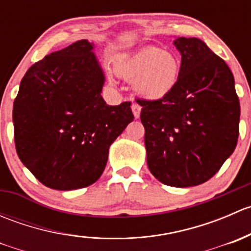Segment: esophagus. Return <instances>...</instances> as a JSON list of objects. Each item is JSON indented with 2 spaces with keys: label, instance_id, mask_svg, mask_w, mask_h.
<instances>
[{
  "label": "esophagus",
  "instance_id": "1",
  "mask_svg": "<svg viewBox=\"0 0 251 251\" xmlns=\"http://www.w3.org/2000/svg\"><path fill=\"white\" fill-rule=\"evenodd\" d=\"M131 108H132V111H133V115H135L136 119L140 118V114H141V105H138L137 103H133L132 105H131Z\"/></svg>",
  "mask_w": 251,
  "mask_h": 251
}]
</instances>
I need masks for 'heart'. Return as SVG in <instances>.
<instances>
[{"label": "heart", "mask_w": 251, "mask_h": 251, "mask_svg": "<svg viewBox=\"0 0 251 251\" xmlns=\"http://www.w3.org/2000/svg\"><path fill=\"white\" fill-rule=\"evenodd\" d=\"M116 74L133 81V90L148 100L168 97L176 87L181 75V60L171 50L144 47L115 63Z\"/></svg>", "instance_id": "heart-1"}]
</instances>
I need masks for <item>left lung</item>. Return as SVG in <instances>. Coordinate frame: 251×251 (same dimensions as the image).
I'll return each mask as SVG.
<instances>
[{
  "instance_id": "left-lung-1",
  "label": "left lung",
  "mask_w": 251,
  "mask_h": 251,
  "mask_svg": "<svg viewBox=\"0 0 251 251\" xmlns=\"http://www.w3.org/2000/svg\"><path fill=\"white\" fill-rule=\"evenodd\" d=\"M174 45L182 55L175 90L160 100H136L149 170L161 183L184 188L211 178L233 153L240 105L222 58L197 37H178Z\"/></svg>"
}]
</instances>
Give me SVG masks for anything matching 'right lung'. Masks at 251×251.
<instances>
[{"instance_id": "add662e5", "label": "right lung", "mask_w": 251, "mask_h": 251, "mask_svg": "<svg viewBox=\"0 0 251 251\" xmlns=\"http://www.w3.org/2000/svg\"><path fill=\"white\" fill-rule=\"evenodd\" d=\"M93 45L80 40L46 55L22 78L13 104L22 163L42 184L72 191L95 183L109 147L133 120L131 102L108 105Z\"/></svg>"}]
</instances>
